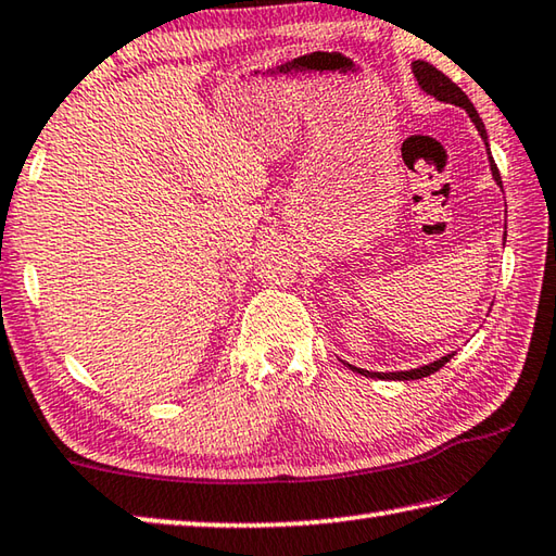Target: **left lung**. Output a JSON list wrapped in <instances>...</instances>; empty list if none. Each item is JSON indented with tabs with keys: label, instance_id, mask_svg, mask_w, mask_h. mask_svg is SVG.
Listing matches in <instances>:
<instances>
[{
	"label": "left lung",
	"instance_id": "1",
	"mask_svg": "<svg viewBox=\"0 0 556 556\" xmlns=\"http://www.w3.org/2000/svg\"><path fill=\"white\" fill-rule=\"evenodd\" d=\"M410 70H413V75H416L418 87L422 89V92L430 94V97H435L438 102L454 104V106H459V109L467 111L469 118L473 121V126H477V130H479L481 140H483V143H486V150H489L486 128H483V121H481V116L477 114V109H473V104L469 102V97L464 94L462 89H459L457 85H454L447 75H442L438 67H432L430 63H426V60H413ZM489 165H491V175H493V179H496V185L503 187V185H501L498 167H496V163H493V157H491V150H489ZM503 243H506V236H503ZM450 359H452V355H445V357H440V359H435V362H430V365H422V367H418V369H408V371H367V369L352 367V365H348V362H345V365H348L350 369L359 371V375L371 377V379H399V381H410V379H422V377L435 375V371H438L440 367H445Z\"/></svg>",
	"mask_w": 556,
	"mask_h": 556
}]
</instances>
